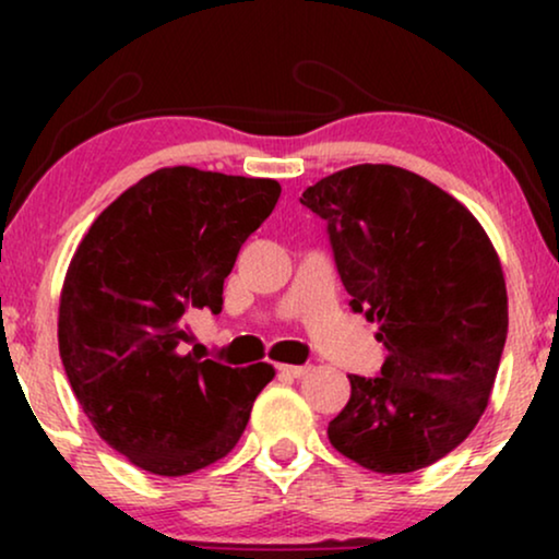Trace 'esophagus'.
<instances>
[{
	"mask_svg": "<svg viewBox=\"0 0 559 559\" xmlns=\"http://www.w3.org/2000/svg\"><path fill=\"white\" fill-rule=\"evenodd\" d=\"M310 371V366H295V364H280V373L282 377H293V379H300L305 373Z\"/></svg>",
	"mask_w": 559,
	"mask_h": 559,
	"instance_id": "34e87169",
	"label": "esophagus"
}]
</instances>
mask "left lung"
Here are the masks:
<instances>
[{
	"label": "left lung",
	"mask_w": 559,
	"mask_h": 559,
	"mask_svg": "<svg viewBox=\"0 0 559 559\" xmlns=\"http://www.w3.org/2000/svg\"><path fill=\"white\" fill-rule=\"evenodd\" d=\"M300 203L325 218L350 308L386 348L379 377H348L328 440L384 476L427 468L491 400L509 331L501 259L461 201L404 167H346Z\"/></svg>",
	"instance_id": "left-lung-1"
}]
</instances>
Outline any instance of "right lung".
<instances>
[{
  "label": "right lung",
  "instance_id": "1",
  "mask_svg": "<svg viewBox=\"0 0 559 559\" xmlns=\"http://www.w3.org/2000/svg\"><path fill=\"white\" fill-rule=\"evenodd\" d=\"M280 182L198 167L144 175L98 213L68 264L58 348L106 445L155 476H188L231 453L272 364L182 354L188 316L218 312L241 243Z\"/></svg>",
  "mask_w": 559,
  "mask_h": 559
}]
</instances>
